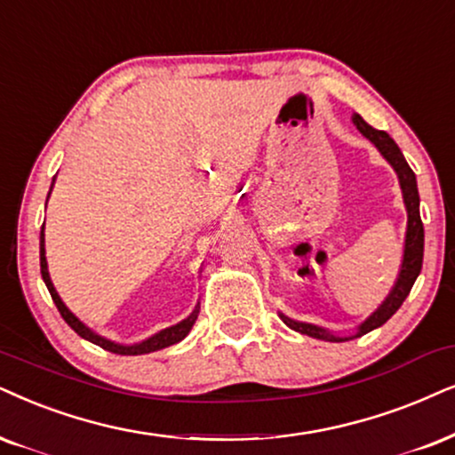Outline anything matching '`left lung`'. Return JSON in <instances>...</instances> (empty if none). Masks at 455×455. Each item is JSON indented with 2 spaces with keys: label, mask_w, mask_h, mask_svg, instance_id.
I'll return each instance as SVG.
<instances>
[{
  "label": "left lung",
  "mask_w": 455,
  "mask_h": 455,
  "mask_svg": "<svg viewBox=\"0 0 455 455\" xmlns=\"http://www.w3.org/2000/svg\"><path fill=\"white\" fill-rule=\"evenodd\" d=\"M350 122L355 124V128L363 134L367 140L371 142L373 147L380 151L384 159L388 161L390 168L395 170L396 178H399V187L401 193H403V204L407 210V231H405V247H403V262H401V270L399 277H396V283L390 291L387 300H384L380 307H378L376 313H371L363 323L356 327L355 333L350 336H338L325 327H319L315 323H307V321H296L287 315L279 313V317L283 323L290 327V330L307 333L310 338H317V340H325V342H347L353 340V338L363 336V333L376 330L387 323V321L393 317L396 310L401 308V304L405 302V298L410 296L413 283H416L419 270H422V258H424V227H422V218H419V195H418V182H416V174H413L410 165L401 153V148L396 147V142L390 138L387 132L371 128L370 124L365 122L361 115H353Z\"/></svg>",
  "instance_id": "8db88e82"
}]
</instances>
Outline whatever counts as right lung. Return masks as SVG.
<instances>
[{"instance_id": "obj_1", "label": "right lung", "mask_w": 455, "mask_h": 455, "mask_svg": "<svg viewBox=\"0 0 455 455\" xmlns=\"http://www.w3.org/2000/svg\"><path fill=\"white\" fill-rule=\"evenodd\" d=\"M52 187H54V182H52ZM50 193H52V188H50ZM50 193H48V197H50ZM39 264H42L44 283H45V287H48V291H50L52 300H54V304H56V308L60 310L62 319H65L67 323L71 325V330L77 331L79 336L84 338V340L96 344V347L105 348V350H108V353H115V355H147V353H153V350L168 348V347H172V344H178L180 340H185L187 333L191 331V327L195 325V321H197L199 307L195 308L187 319H182L180 323H176V325H172V327H165V330L153 333V336L147 338V340L134 342V344L113 342V340H108V338L100 336V333H96L94 330H92V327L85 325L84 321H79L71 313V310H68L67 304L62 302V298L59 296V291H56V287H54V283H52V279H50L48 260H45V235H44V228H42V235H39Z\"/></svg>"}]
</instances>
